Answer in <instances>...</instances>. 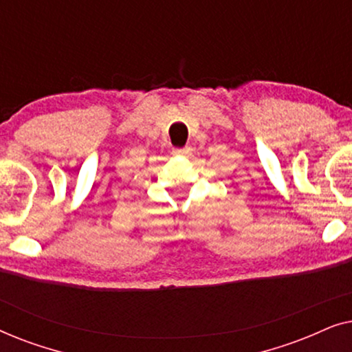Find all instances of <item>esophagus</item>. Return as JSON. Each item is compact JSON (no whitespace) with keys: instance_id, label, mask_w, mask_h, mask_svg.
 Returning a JSON list of instances; mask_svg holds the SVG:
<instances>
[{"instance_id":"34e87169","label":"esophagus","mask_w":352,"mask_h":352,"mask_svg":"<svg viewBox=\"0 0 352 352\" xmlns=\"http://www.w3.org/2000/svg\"><path fill=\"white\" fill-rule=\"evenodd\" d=\"M190 153H192V148L190 147L175 148V151H173V155H176V157H189Z\"/></svg>"}]
</instances>
